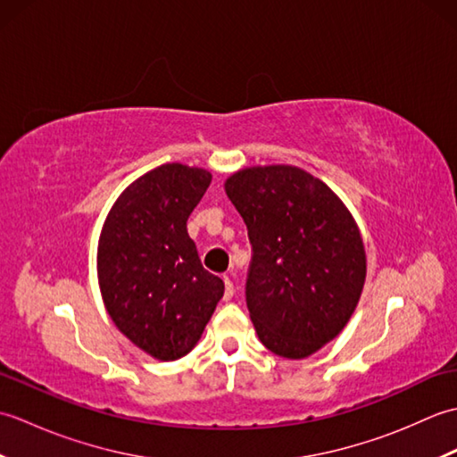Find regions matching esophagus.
<instances>
[{
    "instance_id": "obj_1",
    "label": "esophagus",
    "mask_w": 457,
    "mask_h": 457,
    "mask_svg": "<svg viewBox=\"0 0 457 457\" xmlns=\"http://www.w3.org/2000/svg\"><path fill=\"white\" fill-rule=\"evenodd\" d=\"M223 283H226V295H223V300H229L234 296V283H231V278L228 275L223 277Z\"/></svg>"
}]
</instances>
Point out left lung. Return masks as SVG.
<instances>
[{
  "mask_svg": "<svg viewBox=\"0 0 457 457\" xmlns=\"http://www.w3.org/2000/svg\"><path fill=\"white\" fill-rule=\"evenodd\" d=\"M226 194L251 244L245 300L261 342L303 359L342 332L361 296L365 249L336 194L303 169L236 172Z\"/></svg>",
  "mask_w": 457,
  "mask_h": 457,
  "instance_id": "left-lung-1",
  "label": "left lung"
}]
</instances>
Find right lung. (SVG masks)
I'll use <instances>...</instances> for the list:
<instances>
[{
    "label": "right lung",
    "mask_w": 457,
    "mask_h": 457,
    "mask_svg": "<svg viewBox=\"0 0 457 457\" xmlns=\"http://www.w3.org/2000/svg\"><path fill=\"white\" fill-rule=\"evenodd\" d=\"M212 174L167 162L143 174L113 204L98 247L105 308L143 352L172 361L196 345L223 296L202 267L187 221Z\"/></svg>",
    "instance_id": "1"
}]
</instances>
